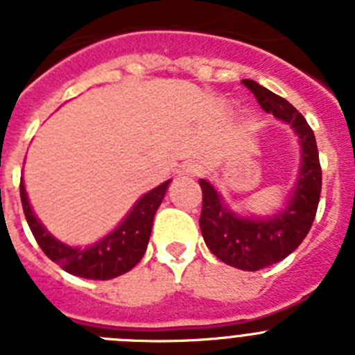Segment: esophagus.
<instances>
[{
    "instance_id": "1",
    "label": "esophagus",
    "mask_w": 355,
    "mask_h": 355,
    "mask_svg": "<svg viewBox=\"0 0 355 355\" xmlns=\"http://www.w3.org/2000/svg\"><path fill=\"white\" fill-rule=\"evenodd\" d=\"M181 175H187V178H196V175H199L200 172H202V167H200L199 163L196 162H187L181 165Z\"/></svg>"
}]
</instances>
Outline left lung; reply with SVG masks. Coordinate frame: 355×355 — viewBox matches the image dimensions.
I'll use <instances>...</instances> for the list:
<instances>
[{"label": "left lung", "mask_w": 355, "mask_h": 355, "mask_svg": "<svg viewBox=\"0 0 355 355\" xmlns=\"http://www.w3.org/2000/svg\"><path fill=\"white\" fill-rule=\"evenodd\" d=\"M243 85L266 114L290 124L299 137V178L284 208L265 218L231 211L215 187L200 180L202 211L199 225L206 245L220 261L240 270L256 272L290 256L309 233L322 192V167L315 133L299 110L256 81L243 80Z\"/></svg>", "instance_id": "obj_1"}]
</instances>
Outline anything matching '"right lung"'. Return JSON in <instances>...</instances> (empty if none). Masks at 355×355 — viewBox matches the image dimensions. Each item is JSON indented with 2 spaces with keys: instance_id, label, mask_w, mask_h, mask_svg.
<instances>
[{
  "instance_id": "1",
  "label": "right lung",
  "mask_w": 355,
  "mask_h": 355,
  "mask_svg": "<svg viewBox=\"0 0 355 355\" xmlns=\"http://www.w3.org/2000/svg\"><path fill=\"white\" fill-rule=\"evenodd\" d=\"M168 183L171 180L140 197L137 205L126 215V218L112 233L85 249L62 243L53 234H49L48 229L40 224V220L31 209L23 181H21L19 192H21L24 216H26L31 233L35 236L40 249L51 261L78 277L108 281V279L119 277V275L130 272L142 259L147 243H149L153 220H155L156 211L167 192Z\"/></svg>"
}]
</instances>
